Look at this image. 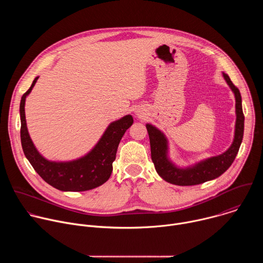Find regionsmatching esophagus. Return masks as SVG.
I'll return each mask as SVG.
<instances>
[{"mask_svg":"<svg viewBox=\"0 0 263 263\" xmlns=\"http://www.w3.org/2000/svg\"><path fill=\"white\" fill-rule=\"evenodd\" d=\"M135 115H136V117H138V118L143 117V114H142L141 111H136V112H135Z\"/></svg>","mask_w":263,"mask_h":263,"instance_id":"34e87169","label":"esophagus"}]
</instances>
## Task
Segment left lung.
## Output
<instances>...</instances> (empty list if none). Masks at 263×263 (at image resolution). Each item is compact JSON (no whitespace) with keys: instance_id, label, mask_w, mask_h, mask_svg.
I'll list each match as a JSON object with an SVG mask.
<instances>
[{"instance_id":"left-lung-1","label":"left lung","mask_w":263,"mask_h":263,"mask_svg":"<svg viewBox=\"0 0 263 263\" xmlns=\"http://www.w3.org/2000/svg\"><path fill=\"white\" fill-rule=\"evenodd\" d=\"M222 77L235 97L236 121L234 138L227 151L198 161L195 164L181 167L174 163L170 158L168 139L165 134L152 124L145 125L149 137V144H151L152 161L156 172L164 181L180 186L198 185L219 177L233 163L243 137L245 117L242 112L241 96L238 88L234 86L227 73L222 72Z\"/></svg>"}]
</instances>
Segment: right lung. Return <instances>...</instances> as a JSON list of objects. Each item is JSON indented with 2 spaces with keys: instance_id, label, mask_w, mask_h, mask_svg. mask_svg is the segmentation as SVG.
<instances>
[{
  "instance_id": "add662e5",
  "label": "right lung",
  "mask_w": 263,
  "mask_h": 263,
  "mask_svg": "<svg viewBox=\"0 0 263 263\" xmlns=\"http://www.w3.org/2000/svg\"><path fill=\"white\" fill-rule=\"evenodd\" d=\"M39 78L34 79L31 87L23 95L20 105L21 141L26 158L48 184L61 192H85L104 184L112 173L120 141L133 124L132 116L127 115L110 123L96 145L84 156L68 161L49 160L34 145L25 116L26 99Z\"/></svg>"
}]
</instances>
